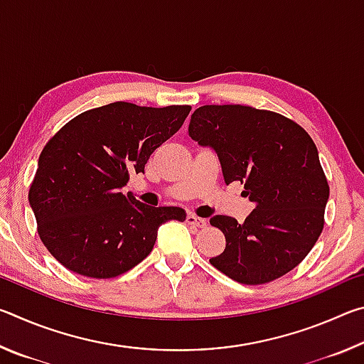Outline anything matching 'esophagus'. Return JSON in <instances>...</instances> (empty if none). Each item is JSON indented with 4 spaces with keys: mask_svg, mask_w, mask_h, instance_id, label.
Here are the masks:
<instances>
[{
    "mask_svg": "<svg viewBox=\"0 0 364 364\" xmlns=\"http://www.w3.org/2000/svg\"><path fill=\"white\" fill-rule=\"evenodd\" d=\"M186 223L191 226H196V228H205L207 221L204 218L197 217V215H194V213H189L186 217Z\"/></svg>",
    "mask_w": 364,
    "mask_h": 364,
    "instance_id": "obj_1",
    "label": "esophagus"
}]
</instances>
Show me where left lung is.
I'll return each mask as SVG.
<instances>
[{
	"instance_id": "1",
	"label": "left lung",
	"mask_w": 364,
	"mask_h": 364,
	"mask_svg": "<svg viewBox=\"0 0 364 364\" xmlns=\"http://www.w3.org/2000/svg\"><path fill=\"white\" fill-rule=\"evenodd\" d=\"M188 132L217 152L225 183L244 184L242 196L255 204L244 223L226 215L210 218L226 239L210 263L247 286L294 269L316 244L329 199L310 134L284 115L241 104L196 109Z\"/></svg>"
}]
</instances>
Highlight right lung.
Segmentation results:
<instances>
[{"instance_id": "right-lung-1", "label": "right lung", "mask_w": 364, "mask_h": 364, "mask_svg": "<svg viewBox=\"0 0 364 364\" xmlns=\"http://www.w3.org/2000/svg\"><path fill=\"white\" fill-rule=\"evenodd\" d=\"M191 106L112 102L67 122L43 147L28 191L38 236L67 269L96 279L127 273L151 254L159 226L186 220L123 194L132 173L180 130Z\"/></svg>"}]
</instances>
